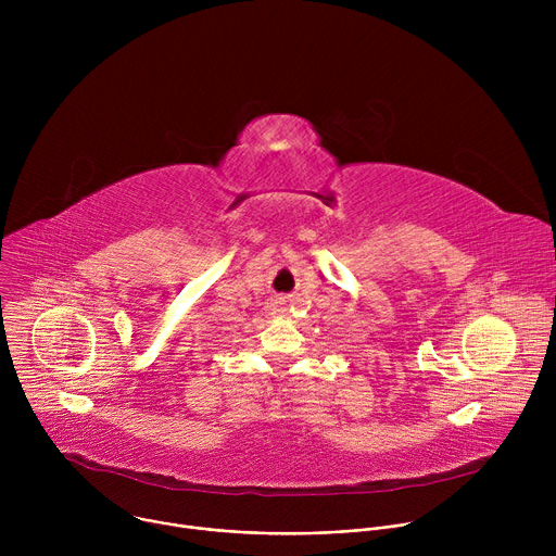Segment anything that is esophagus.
<instances>
[{
  "instance_id": "1",
  "label": "esophagus",
  "mask_w": 556,
  "mask_h": 556,
  "mask_svg": "<svg viewBox=\"0 0 556 556\" xmlns=\"http://www.w3.org/2000/svg\"><path fill=\"white\" fill-rule=\"evenodd\" d=\"M279 303H281V301H275V305H279Z\"/></svg>"
}]
</instances>
